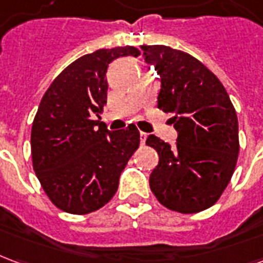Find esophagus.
<instances>
[{"label":"esophagus","mask_w":263,"mask_h":263,"mask_svg":"<svg viewBox=\"0 0 263 263\" xmlns=\"http://www.w3.org/2000/svg\"><path fill=\"white\" fill-rule=\"evenodd\" d=\"M139 138H141V145H145V141H146L148 135H146L145 132H141V134H139Z\"/></svg>","instance_id":"esophagus-1"}]
</instances>
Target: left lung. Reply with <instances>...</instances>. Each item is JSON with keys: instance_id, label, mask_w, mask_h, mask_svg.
<instances>
[{"instance_id": "8db88e82", "label": "left lung", "mask_w": 263, "mask_h": 263, "mask_svg": "<svg viewBox=\"0 0 263 263\" xmlns=\"http://www.w3.org/2000/svg\"><path fill=\"white\" fill-rule=\"evenodd\" d=\"M145 60L158 69V108L173 112L175 146L149 135L159 155L149 186L162 205L182 214L210 209L235 171L239 152L238 118L228 92L205 66L183 50L142 45Z\"/></svg>"}]
</instances>
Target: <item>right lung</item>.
<instances>
[{"instance_id":"obj_1","label":"right lung","mask_w":263,"mask_h":263,"mask_svg":"<svg viewBox=\"0 0 263 263\" xmlns=\"http://www.w3.org/2000/svg\"><path fill=\"white\" fill-rule=\"evenodd\" d=\"M134 46L100 49L70 63L50 84L31 132L32 165L52 203L70 214H88L114 197L121 172L139 146L134 124L109 132L96 121L107 103L105 71Z\"/></svg>"}]
</instances>
